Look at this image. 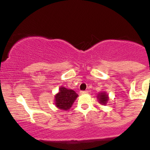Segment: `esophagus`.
Instances as JSON below:
<instances>
[{
  "label": "esophagus",
  "instance_id": "obj_1",
  "mask_svg": "<svg viewBox=\"0 0 150 150\" xmlns=\"http://www.w3.org/2000/svg\"><path fill=\"white\" fill-rule=\"evenodd\" d=\"M88 93V91L85 90V91H81L80 92V94H87Z\"/></svg>",
  "mask_w": 150,
  "mask_h": 150
}]
</instances>
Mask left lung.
<instances>
[{"label": "left lung", "instance_id": "left-lung-1", "mask_svg": "<svg viewBox=\"0 0 150 150\" xmlns=\"http://www.w3.org/2000/svg\"><path fill=\"white\" fill-rule=\"evenodd\" d=\"M97 99L101 104L105 105L108 101V95L106 94V92H101L98 94Z\"/></svg>", "mask_w": 150, "mask_h": 150}]
</instances>
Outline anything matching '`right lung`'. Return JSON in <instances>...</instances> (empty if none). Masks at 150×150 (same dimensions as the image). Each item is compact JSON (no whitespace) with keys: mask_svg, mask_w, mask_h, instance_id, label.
I'll return each instance as SVG.
<instances>
[{"mask_svg":"<svg viewBox=\"0 0 150 150\" xmlns=\"http://www.w3.org/2000/svg\"><path fill=\"white\" fill-rule=\"evenodd\" d=\"M77 97L78 94L73 89L61 87L59 89V92L55 96V105L59 109L67 111L71 108Z\"/></svg>","mask_w":150,"mask_h":150,"instance_id":"add662e5","label":"right lung"}]
</instances>
